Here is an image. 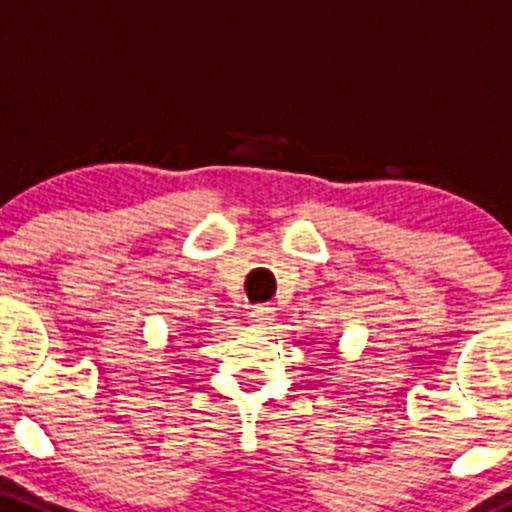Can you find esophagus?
<instances>
[{"mask_svg": "<svg viewBox=\"0 0 512 512\" xmlns=\"http://www.w3.org/2000/svg\"><path fill=\"white\" fill-rule=\"evenodd\" d=\"M250 319L257 327H267V324H272V319H275V309L265 307V304H257V307H252Z\"/></svg>", "mask_w": 512, "mask_h": 512, "instance_id": "34e87169", "label": "esophagus"}]
</instances>
